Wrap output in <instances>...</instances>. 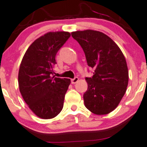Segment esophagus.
I'll list each match as a JSON object with an SVG mask.
<instances>
[{"label":"esophagus","instance_id":"esophagus-1","mask_svg":"<svg viewBox=\"0 0 147 147\" xmlns=\"http://www.w3.org/2000/svg\"><path fill=\"white\" fill-rule=\"evenodd\" d=\"M78 80H79V78L77 77H76L74 79H72V80H71V83H72V84H76L77 82H78Z\"/></svg>","mask_w":147,"mask_h":147}]
</instances>
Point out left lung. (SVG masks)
<instances>
[{
  "instance_id": "8db88e82",
  "label": "left lung",
  "mask_w": 147,
  "mask_h": 147,
  "mask_svg": "<svg viewBox=\"0 0 147 147\" xmlns=\"http://www.w3.org/2000/svg\"><path fill=\"white\" fill-rule=\"evenodd\" d=\"M93 69L92 77H86L87 91L84 93L85 107L98 115L112 112L123 97L128 84L126 61L118 45L107 35L86 30L72 32Z\"/></svg>"
}]
</instances>
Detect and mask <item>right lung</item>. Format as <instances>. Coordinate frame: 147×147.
I'll return each mask as SVG.
<instances>
[{"mask_svg": "<svg viewBox=\"0 0 147 147\" xmlns=\"http://www.w3.org/2000/svg\"><path fill=\"white\" fill-rule=\"evenodd\" d=\"M68 32H49L35 40L24 54L19 71V91L35 115L48 119L63 107L70 79L55 77L56 55L68 38Z\"/></svg>", "mask_w": 147, "mask_h": 147, "instance_id": "right-lung-1", "label": "right lung"}]
</instances>
